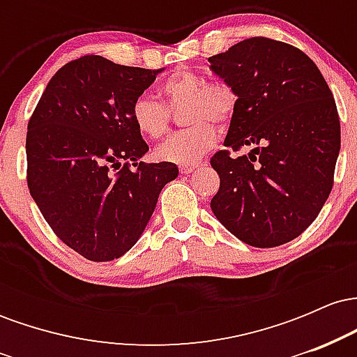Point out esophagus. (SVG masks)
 <instances>
[{
	"label": "esophagus",
	"mask_w": 357,
	"mask_h": 357,
	"mask_svg": "<svg viewBox=\"0 0 357 357\" xmlns=\"http://www.w3.org/2000/svg\"><path fill=\"white\" fill-rule=\"evenodd\" d=\"M198 166H202V162H192V165H181V166H179V171H181V174H190Z\"/></svg>",
	"instance_id": "34e87169"
}]
</instances>
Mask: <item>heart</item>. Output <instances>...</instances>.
I'll return each instance as SVG.
<instances>
[{
    "label": "heart",
    "instance_id": "b5f03b06",
    "mask_svg": "<svg viewBox=\"0 0 357 357\" xmlns=\"http://www.w3.org/2000/svg\"><path fill=\"white\" fill-rule=\"evenodd\" d=\"M162 104L141 96L130 107V119L144 137L159 139L169 127V110L186 104L183 124H191L171 134L158 146L155 155L174 165H192L216 142V124L231 121L236 109L235 90L225 82H206L198 72L178 70L161 84Z\"/></svg>",
    "mask_w": 357,
    "mask_h": 357
}]
</instances>
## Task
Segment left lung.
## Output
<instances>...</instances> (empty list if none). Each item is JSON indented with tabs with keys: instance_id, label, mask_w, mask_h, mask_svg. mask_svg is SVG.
Instances as JSON below:
<instances>
[{
	"instance_id": "8db88e82",
	"label": "left lung",
	"mask_w": 357,
	"mask_h": 357,
	"mask_svg": "<svg viewBox=\"0 0 357 357\" xmlns=\"http://www.w3.org/2000/svg\"><path fill=\"white\" fill-rule=\"evenodd\" d=\"M235 90L211 211L236 238L272 248L297 238L334 184L341 124L317 65L294 45L253 36L208 59ZM248 146V155H238Z\"/></svg>"
}]
</instances>
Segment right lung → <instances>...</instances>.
<instances>
[{
	"mask_svg": "<svg viewBox=\"0 0 357 357\" xmlns=\"http://www.w3.org/2000/svg\"><path fill=\"white\" fill-rule=\"evenodd\" d=\"M159 72L80 56L52 77L28 122L31 198L53 233L87 260L129 252L178 176L173 162H136L149 146L130 107Z\"/></svg>",
	"mask_w": 357,
	"mask_h": 357,
	"instance_id": "1",
	"label": "right lung"
}]
</instances>
